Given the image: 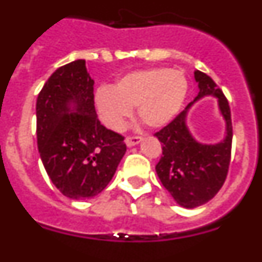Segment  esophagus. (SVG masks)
<instances>
[{"mask_svg": "<svg viewBox=\"0 0 262 262\" xmlns=\"http://www.w3.org/2000/svg\"><path fill=\"white\" fill-rule=\"evenodd\" d=\"M140 142H142V138H140V136H128V138H126L127 147H134V145L139 144Z\"/></svg>", "mask_w": 262, "mask_h": 262, "instance_id": "1", "label": "esophagus"}]
</instances>
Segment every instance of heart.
I'll use <instances>...</instances> for the list:
<instances>
[{
	"label": "heart",
	"instance_id": "1",
	"mask_svg": "<svg viewBox=\"0 0 262 262\" xmlns=\"http://www.w3.org/2000/svg\"><path fill=\"white\" fill-rule=\"evenodd\" d=\"M187 93V80L178 69L154 68L120 77L111 90L99 89L96 106L103 123L120 131L136 107L143 123L152 128L168 124L181 108Z\"/></svg>",
	"mask_w": 262,
	"mask_h": 262
}]
</instances>
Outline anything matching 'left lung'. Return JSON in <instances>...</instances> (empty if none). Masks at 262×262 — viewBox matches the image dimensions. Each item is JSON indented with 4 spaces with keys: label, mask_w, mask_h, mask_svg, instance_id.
<instances>
[{
    "label": "left lung",
    "mask_w": 262,
    "mask_h": 262,
    "mask_svg": "<svg viewBox=\"0 0 262 262\" xmlns=\"http://www.w3.org/2000/svg\"><path fill=\"white\" fill-rule=\"evenodd\" d=\"M200 93L174 119L155 134L163 145V156L156 165L160 181L173 200L185 209L205 205L221 190L228 173L232 147V122L228 101L210 76L194 72ZM207 95L216 96L226 120V136L216 145L196 142L186 126L191 105Z\"/></svg>",
    "instance_id": "left-lung-1"
}]
</instances>
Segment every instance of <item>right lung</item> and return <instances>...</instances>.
I'll return each instance as SVG.
<instances>
[{
	"instance_id": "1",
	"label": "right lung",
	"mask_w": 262,
	"mask_h": 262,
	"mask_svg": "<svg viewBox=\"0 0 262 262\" xmlns=\"http://www.w3.org/2000/svg\"><path fill=\"white\" fill-rule=\"evenodd\" d=\"M85 60L60 67L36 99V136L51 181L71 200L98 195L126 154L124 138L101 124Z\"/></svg>"
}]
</instances>
